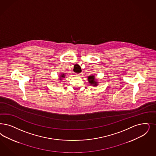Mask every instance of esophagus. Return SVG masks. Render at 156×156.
<instances>
[{"mask_svg":"<svg viewBox=\"0 0 156 156\" xmlns=\"http://www.w3.org/2000/svg\"><path fill=\"white\" fill-rule=\"evenodd\" d=\"M77 76H81L82 75H83V73H79V74H76Z\"/></svg>","mask_w":156,"mask_h":156,"instance_id":"obj_1","label":"esophagus"}]
</instances>
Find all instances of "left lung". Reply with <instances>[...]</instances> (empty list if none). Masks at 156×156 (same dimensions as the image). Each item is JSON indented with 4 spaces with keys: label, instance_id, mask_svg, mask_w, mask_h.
I'll use <instances>...</instances> for the list:
<instances>
[{
    "label": "left lung",
    "instance_id": "1",
    "mask_svg": "<svg viewBox=\"0 0 156 156\" xmlns=\"http://www.w3.org/2000/svg\"><path fill=\"white\" fill-rule=\"evenodd\" d=\"M88 80L90 83H91V85L93 86H97V82L95 80V78L94 75H91V76H89L88 77Z\"/></svg>",
    "mask_w": 156,
    "mask_h": 156
}]
</instances>
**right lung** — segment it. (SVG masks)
Wrapping results in <instances>:
<instances>
[{
  "label": "right lung",
  "mask_w": 156,
  "mask_h": 156,
  "mask_svg": "<svg viewBox=\"0 0 156 156\" xmlns=\"http://www.w3.org/2000/svg\"><path fill=\"white\" fill-rule=\"evenodd\" d=\"M65 75L64 74H62V75H60V80H62V78H65Z\"/></svg>",
  "instance_id": "1"
}]
</instances>
